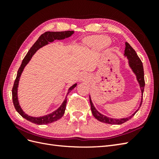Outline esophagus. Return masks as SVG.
<instances>
[{"mask_svg": "<svg viewBox=\"0 0 159 159\" xmlns=\"http://www.w3.org/2000/svg\"><path fill=\"white\" fill-rule=\"evenodd\" d=\"M84 78H85V76H84V75H83V76H82V79H84Z\"/></svg>", "mask_w": 159, "mask_h": 159, "instance_id": "1", "label": "esophagus"}]
</instances>
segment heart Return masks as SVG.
Returning a JSON list of instances; mask_svg holds the SVG:
<instances>
[{"label": "heart", "mask_w": 159, "mask_h": 159, "mask_svg": "<svg viewBox=\"0 0 159 159\" xmlns=\"http://www.w3.org/2000/svg\"><path fill=\"white\" fill-rule=\"evenodd\" d=\"M85 43L89 46L103 48L109 44L110 39L106 36H93L87 38L85 40Z\"/></svg>", "instance_id": "1"}]
</instances>
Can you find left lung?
Instances as JSON below:
<instances>
[{"label": "left lung", "mask_w": 159, "mask_h": 159, "mask_svg": "<svg viewBox=\"0 0 159 159\" xmlns=\"http://www.w3.org/2000/svg\"><path fill=\"white\" fill-rule=\"evenodd\" d=\"M126 47H125L124 50V56L127 57L128 59V63H129V66L133 70V72L137 76V80L138 83H139V86L141 91V95H142V98H141V102L139 104V109H138L133 114H132L130 117H128L126 118H121V119H115V118H110L104 115L101 114L96 110L95 107L93 106L92 103V101L91 100V98L89 96V102L91 104V109H92V112L94 117L96 118L98 120H99L101 122L109 124H121L124 122H126L128 120H130L133 117L134 114H135L138 111H139V108L142 104V100H143V93L144 91V87H145V80H144V72H143V63L141 62L139 57H138L137 54L136 53L135 50H134L128 42H126Z\"/></svg>", "instance_id": "obj_1"}]
</instances>
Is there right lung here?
Listing matches in <instances>:
<instances>
[{
    "instance_id": "1",
    "label": "right lung",
    "mask_w": 159,
    "mask_h": 159,
    "mask_svg": "<svg viewBox=\"0 0 159 159\" xmlns=\"http://www.w3.org/2000/svg\"><path fill=\"white\" fill-rule=\"evenodd\" d=\"M74 33V31H59V32H50L47 31L44 33H43L41 36L39 37L38 39L35 42L34 44L33 45L29 52L26 54L25 58L22 60V62L21 66L19 67L18 73H17V76L15 80L14 84H13V87L12 88V99H13V103L16 110L17 111L20 116L25 119L27 120L28 121H31L32 123H34L35 124L38 125H42V124H50L54 121H57L59 120L60 118H61L63 116L64 113H65V110L66 108V103H67V96L71 91H72L74 87L76 86L77 84L75 83L72 87H70L68 89V92L67 93V96L66 97L65 100H63V103L61 104L58 109L56 111H53L52 113L46 115L42 117H31L28 116L27 114H26L22 109L20 107L18 99V83L19 80L20 79V76L22 73V71L24 70L25 67L27 65V63L29 62V61L31 60V57L38 50H39L40 48H42L43 46L47 45L49 42H52L55 39H63L65 38H67L72 35Z\"/></svg>"
}]
</instances>
